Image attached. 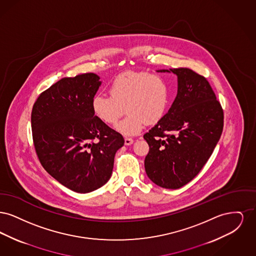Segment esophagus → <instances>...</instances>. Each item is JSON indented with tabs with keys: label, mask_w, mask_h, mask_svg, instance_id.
<instances>
[{
	"label": "esophagus",
	"mask_w": 256,
	"mask_h": 256,
	"mask_svg": "<svg viewBox=\"0 0 256 256\" xmlns=\"http://www.w3.org/2000/svg\"><path fill=\"white\" fill-rule=\"evenodd\" d=\"M134 142V139H132V138H130V137H126V138H124V144H126V146L132 145Z\"/></svg>",
	"instance_id": "esophagus-1"
}]
</instances>
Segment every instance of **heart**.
<instances>
[{
  "mask_svg": "<svg viewBox=\"0 0 256 256\" xmlns=\"http://www.w3.org/2000/svg\"><path fill=\"white\" fill-rule=\"evenodd\" d=\"M110 96L95 95L91 106L102 122L115 124L124 108L128 116L116 126L124 135L138 134L148 124L164 116L169 102V87L165 80L143 71H128L117 76L110 84Z\"/></svg>",
  "mask_w": 256,
  "mask_h": 256,
  "instance_id": "1",
  "label": "heart"
}]
</instances>
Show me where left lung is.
I'll list each match as a JSON object with an SVG mask.
<instances>
[{"mask_svg": "<svg viewBox=\"0 0 256 256\" xmlns=\"http://www.w3.org/2000/svg\"><path fill=\"white\" fill-rule=\"evenodd\" d=\"M158 72L178 76V95L169 111L144 138L150 150L146 174L166 189H178L202 169L224 128V110L206 78L189 68Z\"/></svg>", "mask_w": 256, "mask_h": 256, "instance_id": "1", "label": "left lung"}]
</instances>
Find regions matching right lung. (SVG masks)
I'll list each match as a JSON object with an SVG mask.
<instances>
[{
    "label": "right lung",
    "mask_w": 256,
    "mask_h": 256,
    "mask_svg": "<svg viewBox=\"0 0 256 256\" xmlns=\"http://www.w3.org/2000/svg\"><path fill=\"white\" fill-rule=\"evenodd\" d=\"M96 74L63 78L43 91L32 111V140L43 168L65 187L89 193L108 182L122 135L97 118L91 102Z\"/></svg>",
    "instance_id": "add662e5"
}]
</instances>
